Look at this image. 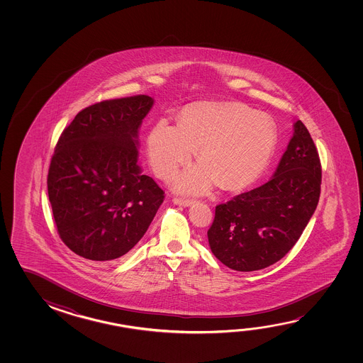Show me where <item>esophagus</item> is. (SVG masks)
Returning a JSON list of instances; mask_svg holds the SVG:
<instances>
[{
	"mask_svg": "<svg viewBox=\"0 0 363 363\" xmlns=\"http://www.w3.org/2000/svg\"><path fill=\"white\" fill-rule=\"evenodd\" d=\"M174 203L176 205H179V206H190L192 205L195 200H192V199H186V197H174Z\"/></svg>",
	"mask_w": 363,
	"mask_h": 363,
	"instance_id": "34e87169",
	"label": "esophagus"
}]
</instances>
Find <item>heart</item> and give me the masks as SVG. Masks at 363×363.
<instances>
[{
  "label": "heart",
  "mask_w": 363,
  "mask_h": 363,
  "mask_svg": "<svg viewBox=\"0 0 363 363\" xmlns=\"http://www.w3.org/2000/svg\"><path fill=\"white\" fill-rule=\"evenodd\" d=\"M277 143L274 121L240 104H203L184 110L179 125L160 120L149 131V164L162 179H172L197 149L200 164L181 174L177 189L205 192L252 184L267 167Z\"/></svg>",
  "instance_id": "heart-1"
}]
</instances>
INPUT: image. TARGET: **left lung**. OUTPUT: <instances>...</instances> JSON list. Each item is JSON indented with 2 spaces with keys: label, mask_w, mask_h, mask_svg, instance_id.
<instances>
[{
  "label": "left lung",
  "mask_w": 363,
  "mask_h": 363,
  "mask_svg": "<svg viewBox=\"0 0 363 363\" xmlns=\"http://www.w3.org/2000/svg\"><path fill=\"white\" fill-rule=\"evenodd\" d=\"M320 184L318 149L297 120L272 179L215 208L208 230L211 252L240 272L274 264L301 237L319 202Z\"/></svg>",
  "instance_id": "left-lung-1"
}]
</instances>
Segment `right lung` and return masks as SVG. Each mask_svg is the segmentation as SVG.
I'll list each match as a JSON object with an SVG mask.
<instances>
[{
  "label": "right lung",
  "mask_w": 363,
  "mask_h": 363,
  "mask_svg": "<svg viewBox=\"0 0 363 363\" xmlns=\"http://www.w3.org/2000/svg\"><path fill=\"white\" fill-rule=\"evenodd\" d=\"M153 106L147 95L96 102L62 131L49 166L57 232L91 261L124 256L142 239L164 199L138 166V131Z\"/></svg>",
  "instance_id": "obj_1"
}]
</instances>
